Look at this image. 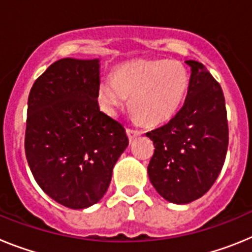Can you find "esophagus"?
Masks as SVG:
<instances>
[{
    "label": "esophagus",
    "mask_w": 252,
    "mask_h": 252,
    "mask_svg": "<svg viewBox=\"0 0 252 252\" xmlns=\"http://www.w3.org/2000/svg\"><path fill=\"white\" fill-rule=\"evenodd\" d=\"M126 132H127V136H128V139H130V141H132L133 139H136L137 136H140V135H141V131L133 130V128H127V130H126Z\"/></svg>",
    "instance_id": "1"
}]
</instances>
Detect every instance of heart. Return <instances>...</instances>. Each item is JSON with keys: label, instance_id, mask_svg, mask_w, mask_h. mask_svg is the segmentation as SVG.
Returning a JSON list of instances; mask_svg holds the SVG:
<instances>
[{"label": "heart", "instance_id": "heart-1", "mask_svg": "<svg viewBox=\"0 0 252 252\" xmlns=\"http://www.w3.org/2000/svg\"><path fill=\"white\" fill-rule=\"evenodd\" d=\"M189 86L186 66L178 62L139 60L119 66L112 78L99 83L97 98L102 110L116 115L130 95V107L141 121L158 125L179 110Z\"/></svg>", "mask_w": 252, "mask_h": 252}]
</instances>
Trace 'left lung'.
Returning <instances> with one entry per match:
<instances>
[{"label":"left lung","mask_w":252,"mask_h":252,"mask_svg":"<svg viewBox=\"0 0 252 252\" xmlns=\"http://www.w3.org/2000/svg\"><path fill=\"white\" fill-rule=\"evenodd\" d=\"M192 68L188 93L177 115L146 132L154 142L148 165L151 184L164 199L186 204L206 194L221 173L228 148L222 88L203 64Z\"/></svg>","instance_id":"obj_1"}]
</instances>
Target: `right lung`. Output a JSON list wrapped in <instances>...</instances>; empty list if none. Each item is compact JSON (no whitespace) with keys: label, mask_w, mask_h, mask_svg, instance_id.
Segmentation results:
<instances>
[{"label":"right lung","mask_w":252,"mask_h":252,"mask_svg":"<svg viewBox=\"0 0 252 252\" xmlns=\"http://www.w3.org/2000/svg\"><path fill=\"white\" fill-rule=\"evenodd\" d=\"M99 60L64 58L29 94L25 154L36 183L55 202L82 209L101 201L128 145L122 124L99 110Z\"/></svg>","instance_id":"obj_1"}]
</instances>
